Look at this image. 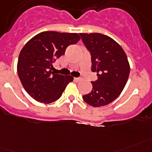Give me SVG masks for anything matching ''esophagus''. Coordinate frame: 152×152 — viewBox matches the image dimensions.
Listing matches in <instances>:
<instances>
[{
    "mask_svg": "<svg viewBox=\"0 0 152 152\" xmlns=\"http://www.w3.org/2000/svg\"><path fill=\"white\" fill-rule=\"evenodd\" d=\"M74 80H75V81H77V82H78V81H81V77H75V78H74Z\"/></svg>",
    "mask_w": 152,
    "mask_h": 152,
    "instance_id": "1",
    "label": "esophagus"
}]
</instances>
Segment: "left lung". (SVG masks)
Masks as SVG:
<instances>
[{
	"label": "left lung",
	"instance_id": "1",
	"mask_svg": "<svg viewBox=\"0 0 152 152\" xmlns=\"http://www.w3.org/2000/svg\"><path fill=\"white\" fill-rule=\"evenodd\" d=\"M90 52L91 71L98 79L91 81V92L83 96L84 101L93 107L110 104L124 90L130 75L126 53L115 40L100 33H80Z\"/></svg>",
	"mask_w": 152,
	"mask_h": 152
}]
</instances>
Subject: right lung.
<instances>
[{
    "label": "right lung",
    "instance_id": "right-lung-1",
    "mask_svg": "<svg viewBox=\"0 0 152 152\" xmlns=\"http://www.w3.org/2000/svg\"><path fill=\"white\" fill-rule=\"evenodd\" d=\"M80 39L77 33L48 31L37 34L26 42L20 52L17 71L22 86L34 99L50 103L61 98L74 77L52 72L53 63Z\"/></svg>",
    "mask_w": 152,
    "mask_h": 152
}]
</instances>
